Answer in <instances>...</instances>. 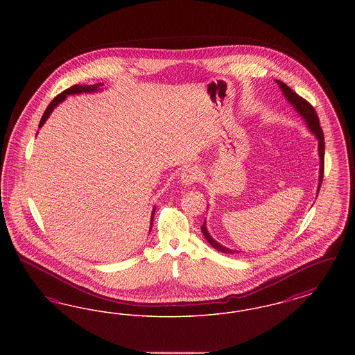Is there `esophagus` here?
Returning <instances> with one entry per match:
<instances>
[{
    "label": "esophagus",
    "mask_w": 355,
    "mask_h": 355,
    "mask_svg": "<svg viewBox=\"0 0 355 355\" xmlns=\"http://www.w3.org/2000/svg\"><path fill=\"white\" fill-rule=\"evenodd\" d=\"M201 177H202L201 170L198 169L197 166H189V168H186V169L182 171V174H181V181H182V184H185V185H191V184L200 181Z\"/></svg>",
    "instance_id": "34e87169"
}]
</instances>
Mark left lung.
Returning a JSON list of instances; mask_svg holds the SVG:
<instances>
[{
    "mask_svg": "<svg viewBox=\"0 0 355 355\" xmlns=\"http://www.w3.org/2000/svg\"><path fill=\"white\" fill-rule=\"evenodd\" d=\"M277 84L279 85V87L282 89L285 97L287 98V101L290 102L297 110L298 113L306 119L310 130L317 135L318 138V149H320V158H321V166H320V185H318V191L321 189L322 181H323V173H324V137H323V132H322L321 123H320V119H318V114L315 112V109L313 107V105L309 101H306L304 98H302L300 94H297L293 89H290L286 84H284L282 81H277ZM201 230H202L203 236L207 239V242L217 250H220L222 253L233 254L236 253L234 250H230L227 248H223L220 246V243L217 241H214L210 234L207 233L206 230V226L203 223L201 226Z\"/></svg>",
    "mask_w": 355,
    "mask_h": 355,
    "instance_id": "8db88e82",
    "label": "left lung"
}]
</instances>
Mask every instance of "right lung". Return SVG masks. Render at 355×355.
<instances>
[{
  "mask_svg": "<svg viewBox=\"0 0 355 355\" xmlns=\"http://www.w3.org/2000/svg\"><path fill=\"white\" fill-rule=\"evenodd\" d=\"M100 85L101 84H96V85H73L71 87H69L67 90H64L62 93H60L58 96H55L54 98H53V101L49 103V106L46 107V110L44 112V116H42V119L40 121V125H38V128H41L44 123H45V121L48 119V117L51 116V112H53V109L60 103V102L64 101L65 98H67V96L68 94H76V93H89V92H96V90H98V87H100ZM153 223V216H152V222Z\"/></svg>",
  "mask_w": 355,
  "mask_h": 355,
  "instance_id": "obj_1",
  "label": "right lung"
}]
</instances>
